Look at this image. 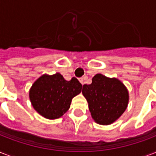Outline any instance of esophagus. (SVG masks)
<instances>
[{
    "mask_svg": "<svg viewBox=\"0 0 156 156\" xmlns=\"http://www.w3.org/2000/svg\"><path fill=\"white\" fill-rule=\"evenodd\" d=\"M87 76H84L83 78H79V81H80V83L83 85V84L85 83V80H87Z\"/></svg>",
    "mask_w": 156,
    "mask_h": 156,
    "instance_id": "esophagus-1",
    "label": "esophagus"
}]
</instances>
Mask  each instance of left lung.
<instances>
[{
    "label": "left lung",
    "mask_w": 156,
    "mask_h": 156,
    "mask_svg": "<svg viewBox=\"0 0 156 156\" xmlns=\"http://www.w3.org/2000/svg\"><path fill=\"white\" fill-rule=\"evenodd\" d=\"M82 93L93 120L102 126L115 122L128 106V89L116 78L97 73L92 78L91 84L83 85Z\"/></svg>",
    "instance_id": "left-lung-1"
}]
</instances>
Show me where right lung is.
Wrapping results in <instances>:
<instances>
[{"label":"right lung","mask_w":156,"mask_h":156,"mask_svg":"<svg viewBox=\"0 0 156 156\" xmlns=\"http://www.w3.org/2000/svg\"><path fill=\"white\" fill-rule=\"evenodd\" d=\"M82 91V84L76 78L64 79L61 73H44L33 83L29 98L38 113L49 120L60 118L70 107L73 98Z\"/></svg>","instance_id":"add662e5"}]
</instances>
